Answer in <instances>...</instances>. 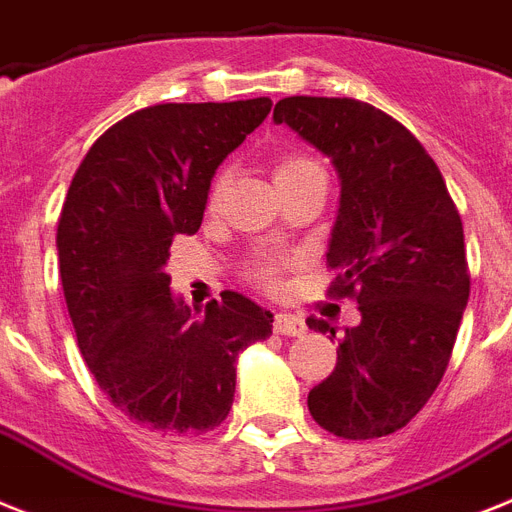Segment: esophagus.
Wrapping results in <instances>:
<instances>
[{
	"mask_svg": "<svg viewBox=\"0 0 512 512\" xmlns=\"http://www.w3.org/2000/svg\"><path fill=\"white\" fill-rule=\"evenodd\" d=\"M274 331L285 336H303L308 331L305 321L300 316H292V313H277L274 316Z\"/></svg>",
	"mask_w": 512,
	"mask_h": 512,
	"instance_id": "esophagus-1",
	"label": "esophagus"
}]
</instances>
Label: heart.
Listing matches in <instances>:
<instances>
[{"mask_svg": "<svg viewBox=\"0 0 512 512\" xmlns=\"http://www.w3.org/2000/svg\"><path fill=\"white\" fill-rule=\"evenodd\" d=\"M313 176H323V168L316 163V160L298 155V152L279 155L272 165V178L274 183H277V189H287V186L303 183ZM227 181H230V173H227V170H220V173L212 178V186H209V194H207L209 209H214L217 204H220ZM279 269H282V259H256L251 266H248V277H251L253 282H259L261 287H274L277 285Z\"/></svg>", "mask_w": 512, "mask_h": 512, "instance_id": "b5f03b06", "label": "heart"}]
</instances>
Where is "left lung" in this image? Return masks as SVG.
<instances>
[{
	"label": "left lung",
	"instance_id": "1",
	"mask_svg": "<svg viewBox=\"0 0 512 512\" xmlns=\"http://www.w3.org/2000/svg\"><path fill=\"white\" fill-rule=\"evenodd\" d=\"M274 121L334 163L342 194L326 261L339 277L329 295L355 298L362 316L308 409L336 438H383L412 422L448 368L471 287L464 225L419 139L370 103L292 95ZM308 326L336 336L321 318Z\"/></svg>",
	"mask_w": 512,
	"mask_h": 512
}]
</instances>
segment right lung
I'll list each match as a JSON object with an SVG mask.
<instances>
[{"mask_svg":"<svg viewBox=\"0 0 512 512\" xmlns=\"http://www.w3.org/2000/svg\"><path fill=\"white\" fill-rule=\"evenodd\" d=\"M269 111V98L142 108L74 173L56 230L61 287L87 368L137 425L214 430L238 355L272 334V313L233 290L196 318L165 272L173 238L202 225L214 170Z\"/></svg>","mask_w":512,"mask_h":512,"instance_id":"1","label":"right lung"}]
</instances>
